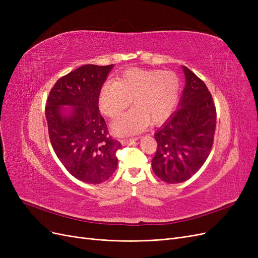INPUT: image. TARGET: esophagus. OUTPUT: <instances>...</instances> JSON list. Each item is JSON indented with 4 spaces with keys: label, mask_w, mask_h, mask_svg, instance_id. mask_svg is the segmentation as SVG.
<instances>
[{
    "label": "esophagus",
    "mask_w": 258,
    "mask_h": 258,
    "mask_svg": "<svg viewBox=\"0 0 258 258\" xmlns=\"http://www.w3.org/2000/svg\"><path fill=\"white\" fill-rule=\"evenodd\" d=\"M136 141H137V138L136 139H122L120 142L122 145H131V144H134Z\"/></svg>",
    "instance_id": "1"
}]
</instances>
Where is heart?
Masks as SVG:
<instances>
[{
	"instance_id": "heart-1",
	"label": "heart",
	"mask_w": 258,
	"mask_h": 258,
	"mask_svg": "<svg viewBox=\"0 0 258 258\" xmlns=\"http://www.w3.org/2000/svg\"><path fill=\"white\" fill-rule=\"evenodd\" d=\"M179 91V80L173 72L129 69L116 82H107L99 91V106L104 115L116 119L130 105L134 108L113 124L119 136L136 135L152 124L168 119Z\"/></svg>"
}]
</instances>
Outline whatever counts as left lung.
<instances>
[{"instance_id": "1", "label": "left lung", "mask_w": 258, "mask_h": 258, "mask_svg": "<svg viewBox=\"0 0 258 258\" xmlns=\"http://www.w3.org/2000/svg\"><path fill=\"white\" fill-rule=\"evenodd\" d=\"M186 84L177 110L155 134L157 151L154 173L175 184L190 178L202 167L213 145L216 108L206 84L182 67Z\"/></svg>"}]
</instances>
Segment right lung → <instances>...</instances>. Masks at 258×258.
I'll use <instances>...</instances> for the list:
<instances>
[{"instance_id":"right-lung-1","label":"right lung","mask_w":258,"mask_h":258,"mask_svg":"<svg viewBox=\"0 0 258 258\" xmlns=\"http://www.w3.org/2000/svg\"><path fill=\"white\" fill-rule=\"evenodd\" d=\"M113 67H80L60 77L46 102L45 116L54 153L70 173L88 184L105 182L118 162L116 152L121 144L108 136L99 111V91Z\"/></svg>"}]
</instances>
